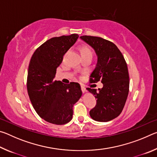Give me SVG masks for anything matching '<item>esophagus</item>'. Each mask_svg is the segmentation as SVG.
Masks as SVG:
<instances>
[{
    "instance_id": "34e87169",
    "label": "esophagus",
    "mask_w": 157,
    "mask_h": 157,
    "mask_svg": "<svg viewBox=\"0 0 157 157\" xmlns=\"http://www.w3.org/2000/svg\"><path fill=\"white\" fill-rule=\"evenodd\" d=\"M81 89H82V91L83 93H85L86 92V88H85L84 86H81Z\"/></svg>"
}]
</instances>
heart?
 Here are the masks:
<instances>
[{
    "label": "heart",
    "mask_w": 157,
    "mask_h": 157,
    "mask_svg": "<svg viewBox=\"0 0 157 157\" xmlns=\"http://www.w3.org/2000/svg\"><path fill=\"white\" fill-rule=\"evenodd\" d=\"M81 54L82 55H91L92 56L91 50L87 46H83L81 48Z\"/></svg>",
    "instance_id": "b5f03b06"
}]
</instances>
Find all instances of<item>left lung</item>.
I'll return each instance as SVG.
<instances>
[{
    "mask_svg": "<svg viewBox=\"0 0 157 157\" xmlns=\"http://www.w3.org/2000/svg\"><path fill=\"white\" fill-rule=\"evenodd\" d=\"M80 39L95 50L98 59L90 82L101 81L102 89L87 88L97 99L90 111L92 119L108 122L120 115L129 94L128 68L123 55L115 44L101 37L82 36Z\"/></svg>",
    "mask_w": 157,
    "mask_h": 157,
    "instance_id": "1",
    "label": "left lung"
}]
</instances>
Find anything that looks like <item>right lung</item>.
<instances>
[{"label": "right lung", "mask_w": 157, "mask_h": 157, "mask_svg": "<svg viewBox=\"0 0 157 157\" xmlns=\"http://www.w3.org/2000/svg\"><path fill=\"white\" fill-rule=\"evenodd\" d=\"M79 35L73 34L46 41L37 48L28 71V93L34 110L47 122L64 124L73 118V107L82 95L77 82L66 84L55 80L56 69L65 53L73 46Z\"/></svg>", "instance_id": "1"}]
</instances>
